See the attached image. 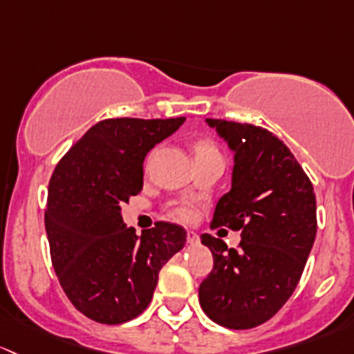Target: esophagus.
I'll return each instance as SVG.
<instances>
[{"label":"esophagus","mask_w":354,"mask_h":354,"mask_svg":"<svg viewBox=\"0 0 354 354\" xmlns=\"http://www.w3.org/2000/svg\"><path fill=\"white\" fill-rule=\"evenodd\" d=\"M185 240H187V243H192V245H194V243H199V235L196 232L189 230L187 236H185Z\"/></svg>","instance_id":"34e87169"}]
</instances>
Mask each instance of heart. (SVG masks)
Here are the masks:
<instances>
[{
  "mask_svg": "<svg viewBox=\"0 0 354 354\" xmlns=\"http://www.w3.org/2000/svg\"><path fill=\"white\" fill-rule=\"evenodd\" d=\"M194 151H196V155H199V153H209V151H218V150L209 140H199V141H196ZM172 214L180 221H189L192 218L191 209H187V207H176V209L172 211Z\"/></svg>",
  "mask_w": 354,
  "mask_h": 354,
  "instance_id": "heart-1",
  "label": "heart"
}]
</instances>
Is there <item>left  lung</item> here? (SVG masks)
<instances>
[{
    "label": "left lung",
    "instance_id": "1",
    "mask_svg": "<svg viewBox=\"0 0 354 354\" xmlns=\"http://www.w3.org/2000/svg\"><path fill=\"white\" fill-rule=\"evenodd\" d=\"M228 141L232 189L214 207L211 227L242 233L236 249L203 233L213 269L199 286L204 313L228 329L268 322L293 295L317 233L313 185L290 148L264 127L206 119Z\"/></svg>",
    "mask_w": 354,
    "mask_h": 354
}]
</instances>
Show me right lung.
Instances as JSON below:
<instances>
[{
	"instance_id": "1",
	"label": "right lung",
	"mask_w": 354,
	"mask_h": 354,
	"mask_svg": "<svg viewBox=\"0 0 354 354\" xmlns=\"http://www.w3.org/2000/svg\"><path fill=\"white\" fill-rule=\"evenodd\" d=\"M185 118L105 119L59 160L49 180L46 232L54 271L76 310L115 326L150 305L158 272L185 230L156 221L140 236L121 206L143 189V162Z\"/></svg>"
}]
</instances>
